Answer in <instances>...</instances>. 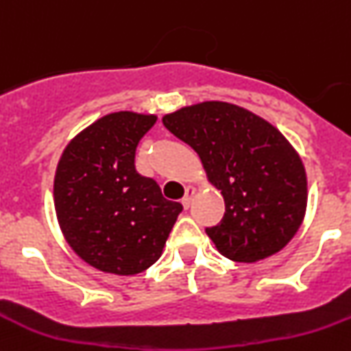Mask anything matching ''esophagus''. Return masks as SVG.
<instances>
[{"label":"esophagus","instance_id":"34e87169","mask_svg":"<svg viewBox=\"0 0 351 351\" xmlns=\"http://www.w3.org/2000/svg\"><path fill=\"white\" fill-rule=\"evenodd\" d=\"M194 194H195V186H192V185L186 186L185 195H183V199H182L183 208H185V209L191 208V202H192V197H194Z\"/></svg>","mask_w":351,"mask_h":351}]
</instances>
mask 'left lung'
I'll use <instances>...</instances> for the list:
<instances>
[{"label":"left lung","instance_id":"1","mask_svg":"<svg viewBox=\"0 0 351 351\" xmlns=\"http://www.w3.org/2000/svg\"><path fill=\"white\" fill-rule=\"evenodd\" d=\"M162 124L199 154L223 195V218L206 228L216 250L242 263L279 253L306 211V173L286 136L227 101L183 107L166 114Z\"/></svg>","mask_w":351,"mask_h":351}]
</instances>
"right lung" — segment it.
I'll return each mask as SVG.
<instances>
[{
    "label": "right lung",
    "mask_w": 351,
    "mask_h": 351,
    "mask_svg": "<svg viewBox=\"0 0 351 351\" xmlns=\"http://www.w3.org/2000/svg\"><path fill=\"white\" fill-rule=\"evenodd\" d=\"M156 121L128 110L107 114L58 160L53 195L65 241L107 274L135 275L156 263L183 209L135 168L138 142Z\"/></svg>",
    "instance_id": "add662e5"
}]
</instances>
